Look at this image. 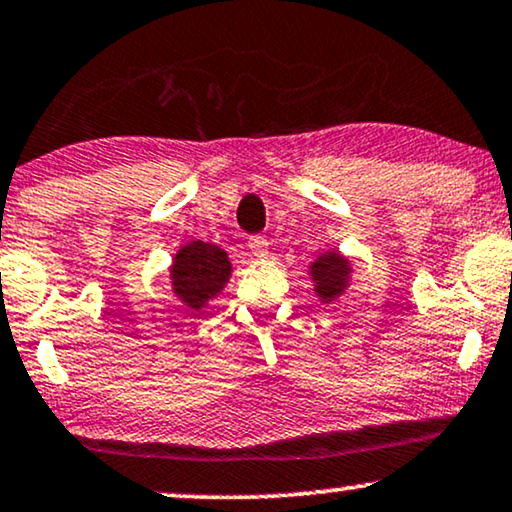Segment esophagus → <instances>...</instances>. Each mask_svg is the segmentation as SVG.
<instances>
[{
  "label": "esophagus",
  "mask_w": 512,
  "mask_h": 512,
  "mask_svg": "<svg viewBox=\"0 0 512 512\" xmlns=\"http://www.w3.org/2000/svg\"><path fill=\"white\" fill-rule=\"evenodd\" d=\"M248 245H250V252L257 257V260H267V257H269V243H267V238H262V236L250 238Z\"/></svg>",
  "instance_id": "1"
}]
</instances>
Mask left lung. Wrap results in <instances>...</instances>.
Here are the masks:
<instances>
[{
    "mask_svg": "<svg viewBox=\"0 0 512 512\" xmlns=\"http://www.w3.org/2000/svg\"><path fill=\"white\" fill-rule=\"evenodd\" d=\"M306 274L311 278L313 295L318 297L320 304H335L346 290L351 288L353 281V262L344 252L339 250H323L306 267Z\"/></svg>",
    "mask_w": 512,
    "mask_h": 512,
    "instance_id": "left-lung-1",
    "label": "left lung"
}]
</instances>
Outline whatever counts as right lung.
<instances>
[{
	"label": "right lung",
	"mask_w": 512,
	"mask_h": 512,
	"mask_svg": "<svg viewBox=\"0 0 512 512\" xmlns=\"http://www.w3.org/2000/svg\"><path fill=\"white\" fill-rule=\"evenodd\" d=\"M231 274L234 267L227 250L215 243L189 241L175 252L168 267L170 292L182 306L201 316L206 306L222 295Z\"/></svg>",
	"instance_id": "obj_1"
}]
</instances>
